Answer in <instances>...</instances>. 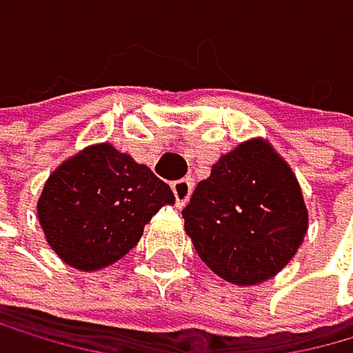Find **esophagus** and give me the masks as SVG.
<instances>
[{
    "mask_svg": "<svg viewBox=\"0 0 353 353\" xmlns=\"http://www.w3.org/2000/svg\"><path fill=\"white\" fill-rule=\"evenodd\" d=\"M192 188H194V183H192V179H179L172 183V192H174V199H176V205L183 208L190 196H192Z\"/></svg>",
    "mask_w": 353,
    "mask_h": 353,
    "instance_id": "obj_1",
    "label": "esophagus"
}]
</instances>
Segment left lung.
Returning <instances> with one entry per match:
<instances>
[{"mask_svg":"<svg viewBox=\"0 0 353 353\" xmlns=\"http://www.w3.org/2000/svg\"><path fill=\"white\" fill-rule=\"evenodd\" d=\"M205 265L234 285L263 283L288 265L307 234V208L292 168L263 139L212 165L183 210Z\"/></svg>","mask_w":353,"mask_h":353,"instance_id":"1","label":"left lung"}]
</instances>
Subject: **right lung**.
<instances>
[{
	"mask_svg": "<svg viewBox=\"0 0 353 353\" xmlns=\"http://www.w3.org/2000/svg\"><path fill=\"white\" fill-rule=\"evenodd\" d=\"M174 194L148 165L110 143H94L48 176L37 201L39 225L70 268L97 272L130 252Z\"/></svg>",
	"mask_w": 353,
	"mask_h": 353,
	"instance_id": "right-lung-1",
	"label": "right lung"
}]
</instances>
